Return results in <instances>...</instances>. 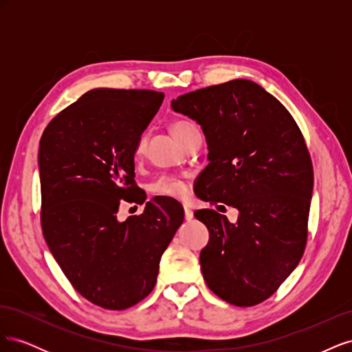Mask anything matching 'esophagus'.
I'll use <instances>...</instances> for the list:
<instances>
[{
	"label": "esophagus",
	"mask_w": 352,
	"mask_h": 352,
	"mask_svg": "<svg viewBox=\"0 0 352 352\" xmlns=\"http://www.w3.org/2000/svg\"><path fill=\"white\" fill-rule=\"evenodd\" d=\"M192 219H194V211L190 210L189 207H185V220L190 221Z\"/></svg>",
	"instance_id": "34e87169"
}]
</instances>
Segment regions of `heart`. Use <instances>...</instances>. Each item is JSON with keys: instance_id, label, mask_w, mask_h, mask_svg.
I'll return each instance as SVG.
<instances>
[{"instance_id": "b5f03b06", "label": "heart", "mask_w": 352, "mask_h": 352, "mask_svg": "<svg viewBox=\"0 0 352 352\" xmlns=\"http://www.w3.org/2000/svg\"><path fill=\"white\" fill-rule=\"evenodd\" d=\"M194 129L195 126L186 120H177L172 124V132L179 142ZM144 148H145V138H141V141L136 145V155H141ZM151 190L155 195L168 197L175 199H185L189 195V186L186 185L185 180L177 176H170V175L158 176L151 184Z\"/></svg>"}]
</instances>
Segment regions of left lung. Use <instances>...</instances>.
<instances>
[{
    "label": "left lung",
    "instance_id": "obj_1",
    "mask_svg": "<svg viewBox=\"0 0 352 352\" xmlns=\"http://www.w3.org/2000/svg\"><path fill=\"white\" fill-rule=\"evenodd\" d=\"M172 109L206 135L208 166L198 197L239 211L236 223L214 210L195 211L210 232L199 254L206 283L229 304L263 302L305 250L314 177L300 127L279 100L247 79L180 95Z\"/></svg>",
    "mask_w": 352,
    "mask_h": 352
}]
</instances>
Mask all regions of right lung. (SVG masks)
<instances>
[{
  "label": "right lung",
  "mask_w": 352,
  "mask_h": 352,
  "mask_svg": "<svg viewBox=\"0 0 352 352\" xmlns=\"http://www.w3.org/2000/svg\"><path fill=\"white\" fill-rule=\"evenodd\" d=\"M163 98L146 89L88 91L39 141L45 242L74 289L107 310L154 289L160 258L185 217L176 199L155 197L141 216L117 219L120 201L136 192V145Z\"/></svg>",
  "instance_id": "obj_1"
}]
</instances>
